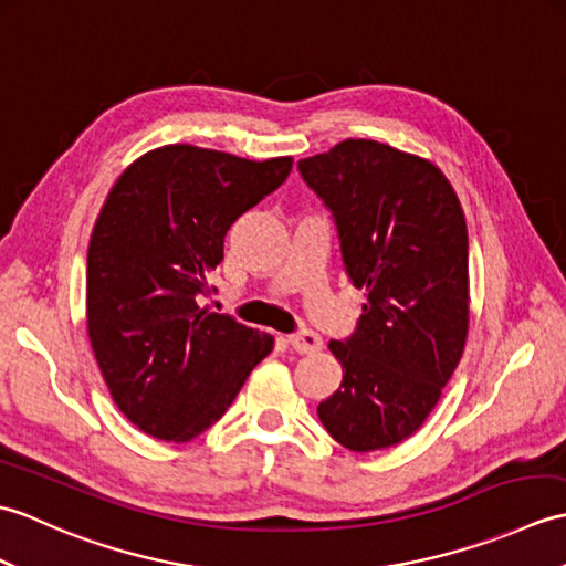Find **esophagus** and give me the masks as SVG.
I'll use <instances>...</instances> for the list:
<instances>
[{
  "label": "esophagus",
  "instance_id": "34e87169",
  "mask_svg": "<svg viewBox=\"0 0 566 566\" xmlns=\"http://www.w3.org/2000/svg\"><path fill=\"white\" fill-rule=\"evenodd\" d=\"M286 340H290V345L294 347L298 355H314V353H318L321 347H323L321 335L314 333V331L292 333V335H286Z\"/></svg>",
  "mask_w": 566,
  "mask_h": 566
}]
</instances>
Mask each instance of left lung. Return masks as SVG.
Returning <instances> with one entry per match:
<instances>
[{"instance_id":"obj_1","label":"left lung","mask_w":566,"mask_h":566,"mask_svg":"<svg viewBox=\"0 0 566 566\" xmlns=\"http://www.w3.org/2000/svg\"><path fill=\"white\" fill-rule=\"evenodd\" d=\"M298 172L331 209L347 276L367 298L350 338L328 343L343 381L318 418L347 450L391 448L423 426L464 353L462 203L440 167L377 140L347 138Z\"/></svg>"}]
</instances>
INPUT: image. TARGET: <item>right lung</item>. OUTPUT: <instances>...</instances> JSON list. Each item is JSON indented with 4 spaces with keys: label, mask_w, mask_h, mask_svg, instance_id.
<instances>
[{
    "label": "right lung",
    "mask_w": 566,
    "mask_h": 566,
    "mask_svg": "<svg viewBox=\"0 0 566 566\" xmlns=\"http://www.w3.org/2000/svg\"><path fill=\"white\" fill-rule=\"evenodd\" d=\"M189 143L155 148L116 179L87 252V333L114 403L167 442L219 420L274 338L199 306L223 238L292 172Z\"/></svg>",
    "instance_id": "right-lung-1"
}]
</instances>
